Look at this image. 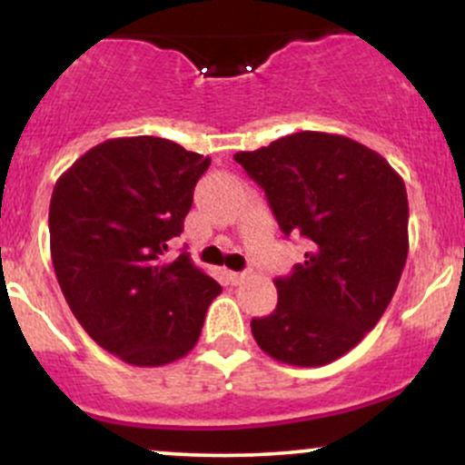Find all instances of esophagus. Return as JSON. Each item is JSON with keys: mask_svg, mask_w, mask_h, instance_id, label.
Returning a JSON list of instances; mask_svg holds the SVG:
<instances>
[{"mask_svg": "<svg viewBox=\"0 0 465 465\" xmlns=\"http://www.w3.org/2000/svg\"><path fill=\"white\" fill-rule=\"evenodd\" d=\"M229 282H232V284H242V282L244 280H247V277H249V273H247V271H244V273H236V271H229Z\"/></svg>", "mask_w": 465, "mask_h": 465, "instance_id": "1", "label": "esophagus"}]
</instances>
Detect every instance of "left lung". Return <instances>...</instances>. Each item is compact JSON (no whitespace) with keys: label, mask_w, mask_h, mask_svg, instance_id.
<instances>
[{"label":"left lung","mask_w":465,"mask_h":465,"mask_svg":"<svg viewBox=\"0 0 465 465\" xmlns=\"http://www.w3.org/2000/svg\"><path fill=\"white\" fill-rule=\"evenodd\" d=\"M233 159L266 192L284 236L311 251L277 277V306L251 332L271 359L322 367L381 322L409 253L404 181L365 143L302 131Z\"/></svg>","instance_id":"left-lung-1"}]
</instances>
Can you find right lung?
<instances>
[{"label":"right lung","mask_w":465,"mask_h":465,"mask_svg":"<svg viewBox=\"0 0 465 465\" xmlns=\"http://www.w3.org/2000/svg\"><path fill=\"white\" fill-rule=\"evenodd\" d=\"M210 162L163 137H115L78 157L52 192L63 295L84 332L129 365L183 359L223 291L190 253L165 258Z\"/></svg>","instance_id":"obj_1"}]
</instances>
